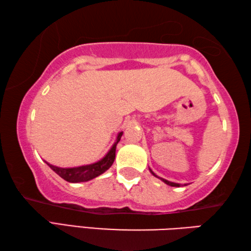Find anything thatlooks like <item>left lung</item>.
I'll return each instance as SVG.
<instances>
[{"label": "left lung", "mask_w": 251, "mask_h": 251, "mask_svg": "<svg viewBox=\"0 0 251 251\" xmlns=\"http://www.w3.org/2000/svg\"><path fill=\"white\" fill-rule=\"evenodd\" d=\"M150 172L153 174V175H154V176H156V177H159V176H157V175H155L154 173H153L152 172V170L150 169ZM160 179H162V181H163L165 184H168V185H170V186H175V187H179V186H181V184H177V183H173V182H170V181H168V179H164V178H161V177H159ZM186 185V184H184V186H185Z\"/></svg>", "instance_id": "1"}]
</instances>
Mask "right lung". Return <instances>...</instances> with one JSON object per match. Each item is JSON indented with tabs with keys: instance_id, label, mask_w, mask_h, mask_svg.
<instances>
[{
	"instance_id": "right-lung-1",
	"label": "right lung",
	"mask_w": 251,
	"mask_h": 251,
	"mask_svg": "<svg viewBox=\"0 0 251 251\" xmlns=\"http://www.w3.org/2000/svg\"><path fill=\"white\" fill-rule=\"evenodd\" d=\"M123 132H119L116 142L113 143L112 148L110 149L109 152L105 154L100 161L96 162V163L78 166V168H57L55 165H51L50 163L46 164L54 171L55 173L59 175L61 178L69 183H79V182H87L90 179L99 176L102 173H104L110 166L112 165L114 157H116V148L118 142L120 141Z\"/></svg>"
}]
</instances>
